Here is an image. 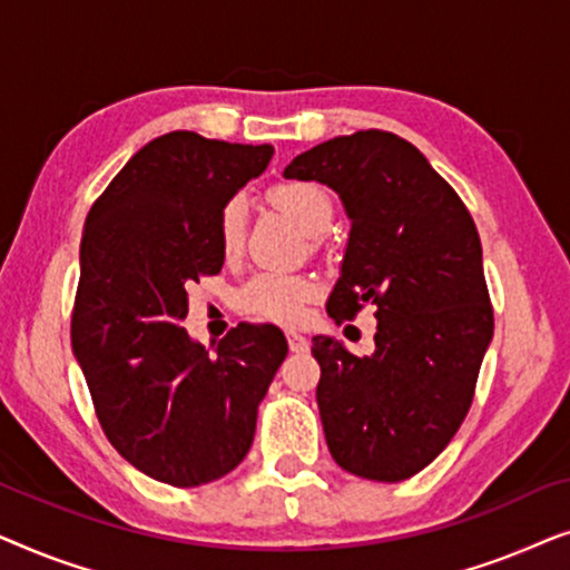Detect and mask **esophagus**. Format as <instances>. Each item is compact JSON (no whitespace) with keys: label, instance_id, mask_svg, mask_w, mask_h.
I'll return each instance as SVG.
<instances>
[{"label":"esophagus","instance_id":"obj_1","mask_svg":"<svg viewBox=\"0 0 570 570\" xmlns=\"http://www.w3.org/2000/svg\"><path fill=\"white\" fill-rule=\"evenodd\" d=\"M285 337H287V347H291V353H306V350H308V340L303 337V334L287 332Z\"/></svg>","mask_w":570,"mask_h":570}]
</instances>
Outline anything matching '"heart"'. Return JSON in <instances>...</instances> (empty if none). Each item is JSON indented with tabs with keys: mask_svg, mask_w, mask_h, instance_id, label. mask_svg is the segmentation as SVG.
Returning a JSON list of instances; mask_svg holds the SVG:
<instances>
[{
	"mask_svg": "<svg viewBox=\"0 0 570 570\" xmlns=\"http://www.w3.org/2000/svg\"><path fill=\"white\" fill-rule=\"evenodd\" d=\"M269 199L293 217L303 230L316 236L326 230L332 223V199L318 184L311 181H285L277 184L269 191ZM244 225H246V205L244 199H230L223 207L220 220H217V240L225 256L238 254L244 244ZM316 293V283L301 275H287V272H259L248 279L244 291L238 295L240 308L248 314L269 318L277 324L298 322L303 303Z\"/></svg>",
	"mask_w": 570,
	"mask_h": 570,
	"instance_id": "b5f03b06",
	"label": "heart"
}]
</instances>
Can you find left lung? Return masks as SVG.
I'll use <instances>...</instances> for the list:
<instances>
[{
    "label": "left lung",
    "mask_w": 570,
    "mask_h": 570,
    "mask_svg": "<svg viewBox=\"0 0 570 570\" xmlns=\"http://www.w3.org/2000/svg\"><path fill=\"white\" fill-rule=\"evenodd\" d=\"M283 176L326 184L350 217L326 314L342 322L376 306L371 355L314 337L326 446L357 478L407 480L454 439L493 340L478 228L425 155L392 131L326 139Z\"/></svg>",
    "instance_id": "obj_1"
}]
</instances>
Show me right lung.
I'll return each mask as SVG.
<instances>
[{
  "instance_id": "obj_1",
  "label": "right lung",
  "mask_w": 570,
  "mask_h": 570,
  "mask_svg": "<svg viewBox=\"0 0 570 570\" xmlns=\"http://www.w3.org/2000/svg\"><path fill=\"white\" fill-rule=\"evenodd\" d=\"M272 155L168 131L131 155L85 220L72 353L108 441L166 485H205L244 462L287 355L272 324H238L213 353L181 326L186 285L223 269V207Z\"/></svg>"
}]
</instances>
